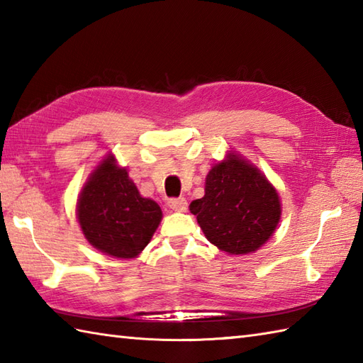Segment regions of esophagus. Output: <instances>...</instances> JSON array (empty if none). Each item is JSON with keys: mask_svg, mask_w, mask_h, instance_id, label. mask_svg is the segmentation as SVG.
<instances>
[{"mask_svg": "<svg viewBox=\"0 0 363 363\" xmlns=\"http://www.w3.org/2000/svg\"><path fill=\"white\" fill-rule=\"evenodd\" d=\"M168 207L174 212H184L187 211V201L184 198H172L168 201Z\"/></svg>", "mask_w": 363, "mask_h": 363, "instance_id": "34e87169", "label": "esophagus"}]
</instances>
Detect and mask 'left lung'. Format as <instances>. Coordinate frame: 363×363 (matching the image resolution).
Listing matches in <instances>:
<instances>
[{
	"label": "left lung",
	"instance_id": "left-lung-1",
	"mask_svg": "<svg viewBox=\"0 0 363 363\" xmlns=\"http://www.w3.org/2000/svg\"><path fill=\"white\" fill-rule=\"evenodd\" d=\"M207 240L234 254L257 251L281 220V199L257 167L235 152L212 167L204 196L190 204Z\"/></svg>",
	"mask_w": 363,
	"mask_h": 363
}]
</instances>
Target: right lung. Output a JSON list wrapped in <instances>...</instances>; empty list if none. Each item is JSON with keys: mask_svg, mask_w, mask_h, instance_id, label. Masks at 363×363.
I'll return each instance as SVG.
<instances>
[{"mask_svg": "<svg viewBox=\"0 0 363 363\" xmlns=\"http://www.w3.org/2000/svg\"><path fill=\"white\" fill-rule=\"evenodd\" d=\"M76 215L89 243L117 259L137 257L162 220L159 204L138 194L128 169L118 167L112 154L84 184Z\"/></svg>", "mask_w": 363, "mask_h": 363, "instance_id": "obj_1", "label": "right lung"}]
</instances>
